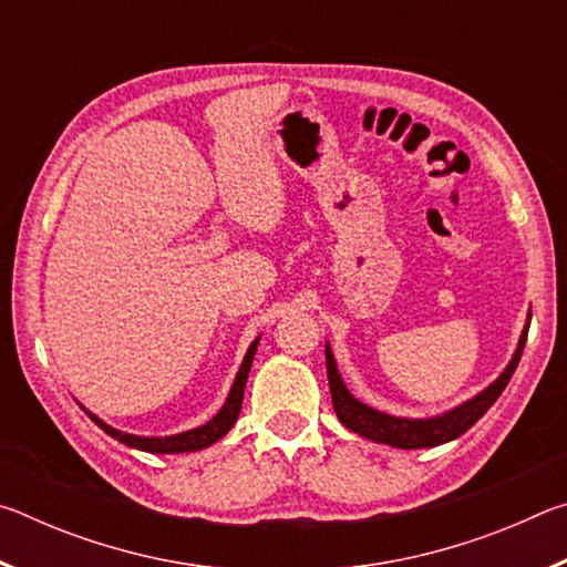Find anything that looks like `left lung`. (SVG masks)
Wrapping results in <instances>:
<instances>
[{"instance_id":"left-lung-1","label":"left lung","mask_w":567,"mask_h":567,"mask_svg":"<svg viewBox=\"0 0 567 567\" xmlns=\"http://www.w3.org/2000/svg\"><path fill=\"white\" fill-rule=\"evenodd\" d=\"M527 328H530V312H527L525 328L520 332V340H517V348L513 352L511 362L505 364V370L491 382V385L480 390L477 395H473L470 400L460 402V405L440 412V415H433V417L390 415V412L370 408L368 402L354 398L340 375L330 342H324V362H328L332 408L338 412V420L344 427L372 440V443H382L400 450H420V447H435V445L450 443V440L467 433V430L495 405V400L503 395V390L507 382H511L517 362H520V354L527 340Z\"/></svg>"}]
</instances>
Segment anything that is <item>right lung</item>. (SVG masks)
I'll return each mask as SVG.
<instances>
[{
	"label": "right lung",
	"instance_id": "1",
	"mask_svg": "<svg viewBox=\"0 0 567 567\" xmlns=\"http://www.w3.org/2000/svg\"><path fill=\"white\" fill-rule=\"evenodd\" d=\"M257 344H260V338H255L252 344H249L243 364H239L237 375L233 388H229V395L225 400V405L219 408L217 415L213 420H207L205 425L199 427H192L185 430V433H175V435H165V437H150V435H132V433H122V430L112 427L104 422L102 417L94 415L87 408L82 405L80 408L87 412L90 420L94 425L102 427L104 433L110 437L120 440L122 445L134 447V450H142V453H155V455H177V453H197V450H205L209 445H215L217 440H223L233 425L239 417V410H243V398H245V385H247V375H249V368H252V360H255V352H257Z\"/></svg>",
	"mask_w": 567,
	"mask_h": 567
}]
</instances>
